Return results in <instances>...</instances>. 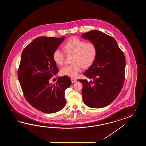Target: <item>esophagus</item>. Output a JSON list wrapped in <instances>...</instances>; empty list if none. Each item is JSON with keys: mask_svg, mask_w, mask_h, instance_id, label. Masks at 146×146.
<instances>
[{"mask_svg": "<svg viewBox=\"0 0 146 146\" xmlns=\"http://www.w3.org/2000/svg\"><path fill=\"white\" fill-rule=\"evenodd\" d=\"M71 80H72V83H74L75 82H76L77 80H76V79H74V78H71Z\"/></svg>", "mask_w": 146, "mask_h": 146, "instance_id": "obj_1", "label": "esophagus"}]
</instances>
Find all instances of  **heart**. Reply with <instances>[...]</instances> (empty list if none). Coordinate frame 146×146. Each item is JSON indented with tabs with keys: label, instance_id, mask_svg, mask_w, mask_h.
<instances>
[{
	"label": "heart",
	"instance_id": "obj_1",
	"mask_svg": "<svg viewBox=\"0 0 146 146\" xmlns=\"http://www.w3.org/2000/svg\"><path fill=\"white\" fill-rule=\"evenodd\" d=\"M64 48L67 55H72V62L60 70L63 76L76 77L80 72L83 66L84 68L90 67L93 64L96 57V47L91 42H85L78 37H70L65 44ZM53 58L57 65L62 66L65 58V55L59 49H56L53 54Z\"/></svg>",
	"mask_w": 146,
	"mask_h": 146
}]
</instances>
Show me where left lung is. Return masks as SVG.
I'll use <instances>...</instances> for the list:
<instances>
[{
    "mask_svg": "<svg viewBox=\"0 0 146 146\" xmlns=\"http://www.w3.org/2000/svg\"><path fill=\"white\" fill-rule=\"evenodd\" d=\"M82 37L95 44L96 57L84 74L92 79L80 80L84 103L91 108L108 106L121 92L125 80L126 66L124 53L115 38L98 30L82 34Z\"/></svg>",
    "mask_w": 146,
    "mask_h": 146,
    "instance_id": "obj_1",
    "label": "left lung"
}]
</instances>
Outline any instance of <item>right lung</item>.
I'll list each match as a JSON object with an SVG mask.
<instances>
[{
    "label": "right lung",
    "instance_id": "right-lung-1",
    "mask_svg": "<svg viewBox=\"0 0 146 146\" xmlns=\"http://www.w3.org/2000/svg\"><path fill=\"white\" fill-rule=\"evenodd\" d=\"M65 38L37 37L21 54L18 77L22 91L31 106L45 113H56L64 108L65 91L72 84L66 76L58 77L55 84L49 81L58 72L53 53Z\"/></svg>",
    "mask_w": 146,
    "mask_h": 146
}]
</instances>
